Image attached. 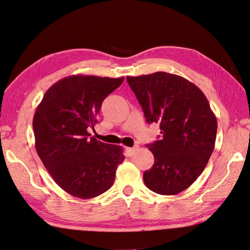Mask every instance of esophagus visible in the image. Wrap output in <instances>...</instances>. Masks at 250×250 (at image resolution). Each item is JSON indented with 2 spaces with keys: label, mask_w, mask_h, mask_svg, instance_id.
Segmentation results:
<instances>
[{
  "label": "esophagus",
  "mask_w": 250,
  "mask_h": 250,
  "mask_svg": "<svg viewBox=\"0 0 250 250\" xmlns=\"http://www.w3.org/2000/svg\"><path fill=\"white\" fill-rule=\"evenodd\" d=\"M137 149H138V147H130V148H126V151H127L128 155L132 156L135 153V151H137Z\"/></svg>",
  "instance_id": "obj_1"
}]
</instances>
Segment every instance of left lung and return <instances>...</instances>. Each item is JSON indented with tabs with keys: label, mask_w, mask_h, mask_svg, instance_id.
<instances>
[{
	"label": "left lung",
	"mask_w": 250,
	"mask_h": 250,
	"mask_svg": "<svg viewBox=\"0 0 250 250\" xmlns=\"http://www.w3.org/2000/svg\"><path fill=\"white\" fill-rule=\"evenodd\" d=\"M127 82L141 104L146 122L158 123L162 139L148 144L154 164L144 173L146 187L161 195L185 191L197 179L213 153L217 119L201 89L166 72Z\"/></svg>",
	"instance_id": "1"
}]
</instances>
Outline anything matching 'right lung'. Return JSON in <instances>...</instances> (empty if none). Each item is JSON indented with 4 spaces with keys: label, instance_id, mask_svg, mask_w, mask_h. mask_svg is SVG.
I'll return each mask as SVG.
<instances>
[{
    "label": "right lung",
    "instance_id": "obj_1",
    "mask_svg": "<svg viewBox=\"0 0 250 250\" xmlns=\"http://www.w3.org/2000/svg\"><path fill=\"white\" fill-rule=\"evenodd\" d=\"M124 80L73 75L44 94L33 117L35 149L55 183L66 193L90 199L112 186L123 148L90 137L103 100Z\"/></svg>",
    "mask_w": 250,
    "mask_h": 250
}]
</instances>
